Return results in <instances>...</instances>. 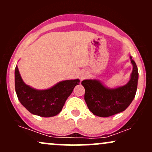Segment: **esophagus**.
I'll list each match as a JSON object with an SVG mask.
<instances>
[{"label":"esophagus","instance_id":"34e87169","mask_svg":"<svg viewBox=\"0 0 152 152\" xmlns=\"http://www.w3.org/2000/svg\"><path fill=\"white\" fill-rule=\"evenodd\" d=\"M86 76L87 75H86V74H85V73H83V74H80V79L82 81V80H83L86 77Z\"/></svg>","mask_w":152,"mask_h":152}]
</instances>
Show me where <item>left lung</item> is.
<instances>
[{
  "label": "left lung",
  "instance_id": "obj_1",
  "mask_svg": "<svg viewBox=\"0 0 152 152\" xmlns=\"http://www.w3.org/2000/svg\"><path fill=\"white\" fill-rule=\"evenodd\" d=\"M130 60L133 70L129 81L124 86L110 88L97 79H86L81 82L85 88V102L94 115L100 117L113 116L124 111L132 102L137 92L139 73L132 56Z\"/></svg>",
  "mask_w": 152,
  "mask_h": 152
}]
</instances>
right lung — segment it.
I'll list each match as a JSON object with an SVG mask.
<instances>
[{"instance_id": "obj_1", "label": "right lung", "mask_w": 152, "mask_h": 152, "mask_svg": "<svg viewBox=\"0 0 152 152\" xmlns=\"http://www.w3.org/2000/svg\"><path fill=\"white\" fill-rule=\"evenodd\" d=\"M79 82V79L66 80L48 89L38 90L26 84L17 65L15 69V88L18 100L29 112L42 117H51L59 114Z\"/></svg>"}]
</instances>
